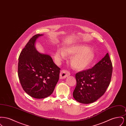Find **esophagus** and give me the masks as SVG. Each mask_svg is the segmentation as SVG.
I'll return each instance as SVG.
<instances>
[{"label":"esophagus","instance_id":"1","mask_svg":"<svg viewBox=\"0 0 126 126\" xmlns=\"http://www.w3.org/2000/svg\"><path fill=\"white\" fill-rule=\"evenodd\" d=\"M70 72L66 70H62L61 71L60 73V79H64L66 78V77L70 76Z\"/></svg>","mask_w":126,"mask_h":126}]
</instances>
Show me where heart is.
<instances>
[{"mask_svg": "<svg viewBox=\"0 0 126 126\" xmlns=\"http://www.w3.org/2000/svg\"><path fill=\"white\" fill-rule=\"evenodd\" d=\"M66 55H74L72 59L73 66L80 70L87 68L93 62L95 56L90 51V48L85 46H73L63 50L58 49L55 53L56 58L61 60L65 58Z\"/></svg>", "mask_w": 126, "mask_h": 126, "instance_id": "1", "label": "heart"}]
</instances>
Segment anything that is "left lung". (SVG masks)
<instances>
[{
    "mask_svg": "<svg viewBox=\"0 0 126 126\" xmlns=\"http://www.w3.org/2000/svg\"><path fill=\"white\" fill-rule=\"evenodd\" d=\"M112 64L108 53L92 68L76 74L77 85L73 95L78 102L89 104L102 96L109 86Z\"/></svg>",
    "mask_w": 126,
    "mask_h": 126,
    "instance_id": "obj_1",
    "label": "left lung"
}]
</instances>
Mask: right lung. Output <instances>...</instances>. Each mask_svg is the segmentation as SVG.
I'll return each instance as SVG.
<instances>
[{
  "instance_id": "right-lung-1",
  "label": "right lung",
  "mask_w": 126,
  "mask_h": 126,
  "mask_svg": "<svg viewBox=\"0 0 126 126\" xmlns=\"http://www.w3.org/2000/svg\"><path fill=\"white\" fill-rule=\"evenodd\" d=\"M36 34L30 39L18 59V75L24 91L30 96L42 99L50 95L60 78V68L47 54L39 53L35 48Z\"/></svg>"
}]
</instances>
